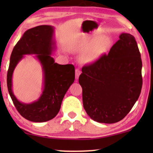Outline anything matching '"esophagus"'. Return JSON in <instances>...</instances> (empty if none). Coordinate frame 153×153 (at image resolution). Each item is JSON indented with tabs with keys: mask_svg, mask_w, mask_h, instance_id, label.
<instances>
[{
	"mask_svg": "<svg viewBox=\"0 0 153 153\" xmlns=\"http://www.w3.org/2000/svg\"><path fill=\"white\" fill-rule=\"evenodd\" d=\"M81 72L79 69H76V70H75V78H76V79H79V75L81 74Z\"/></svg>",
	"mask_w": 153,
	"mask_h": 153,
	"instance_id": "1",
	"label": "esophagus"
}]
</instances>
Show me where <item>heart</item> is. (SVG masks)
<instances>
[{"instance_id":"1","label":"heart","mask_w":153,"mask_h":153,"mask_svg":"<svg viewBox=\"0 0 153 153\" xmlns=\"http://www.w3.org/2000/svg\"><path fill=\"white\" fill-rule=\"evenodd\" d=\"M110 45L111 40L108 37H98L81 53L79 60L83 63L95 62L106 53Z\"/></svg>"}]
</instances>
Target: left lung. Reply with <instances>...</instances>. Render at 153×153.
Here are the masks:
<instances>
[{"instance_id":"obj_1","label":"left lung","mask_w":153,"mask_h":153,"mask_svg":"<svg viewBox=\"0 0 153 153\" xmlns=\"http://www.w3.org/2000/svg\"><path fill=\"white\" fill-rule=\"evenodd\" d=\"M141 69L134 37L125 33H121L107 55L83 66L79 82L83 108L90 118L108 124L124 118L141 93Z\"/></svg>"}]
</instances>
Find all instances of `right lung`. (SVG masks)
Returning <instances> with one entry per match:
<instances>
[{
  "mask_svg": "<svg viewBox=\"0 0 153 153\" xmlns=\"http://www.w3.org/2000/svg\"><path fill=\"white\" fill-rule=\"evenodd\" d=\"M54 28L42 25L27 30L16 45L10 56L7 75L8 92L16 110L24 118L35 123L50 120L59 112L65 95L75 78L73 65H59L51 56L56 49ZM34 54L43 71V91L36 101L30 104L21 102L12 91V74L18 62L24 55Z\"/></svg>",
  "mask_w": 153,
  "mask_h": 153,
  "instance_id": "1",
  "label": "right lung"
}]
</instances>
